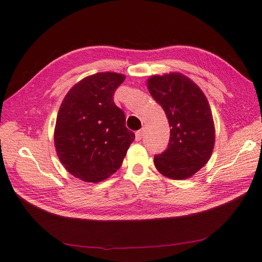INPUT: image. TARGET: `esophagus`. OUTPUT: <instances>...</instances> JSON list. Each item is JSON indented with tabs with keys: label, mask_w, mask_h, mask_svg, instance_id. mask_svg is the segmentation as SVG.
<instances>
[{
	"label": "esophagus",
	"mask_w": 262,
	"mask_h": 262,
	"mask_svg": "<svg viewBox=\"0 0 262 262\" xmlns=\"http://www.w3.org/2000/svg\"><path fill=\"white\" fill-rule=\"evenodd\" d=\"M143 134H144V130L143 129L137 131L136 132V139H137V141H140L142 139V137H143Z\"/></svg>",
	"instance_id": "obj_1"
}]
</instances>
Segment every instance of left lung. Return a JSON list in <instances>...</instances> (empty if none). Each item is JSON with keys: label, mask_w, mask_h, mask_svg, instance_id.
Returning <instances> with one entry per match:
<instances>
[{"label": "left lung", "mask_w": 262, "mask_h": 262, "mask_svg": "<svg viewBox=\"0 0 262 262\" xmlns=\"http://www.w3.org/2000/svg\"><path fill=\"white\" fill-rule=\"evenodd\" d=\"M147 89L168 119L167 149L154 157L163 176L184 180L207 164L215 142V126L209 101L192 80L179 72L150 76Z\"/></svg>", "instance_id": "1"}]
</instances>
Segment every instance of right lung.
Listing matches in <instances>:
<instances>
[{
  "label": "right lung",
  "instance_id": "obj_1",
  "mask_svg": "<svg viewBox=\"0 0 262 262\" xmlns=\"http://www.w3.org/2000/svg\"><path fill=\"white\" fill-rule=\"evenodd\" d=\"M125 75L100 72L84 77L63 99L54 128L60 162L74 177L86 182L107 179L122 165L134 133L114 102Z\"/></svg>",
  "mask_w": 262,
  "mask_h": 262
}]
</instances>
